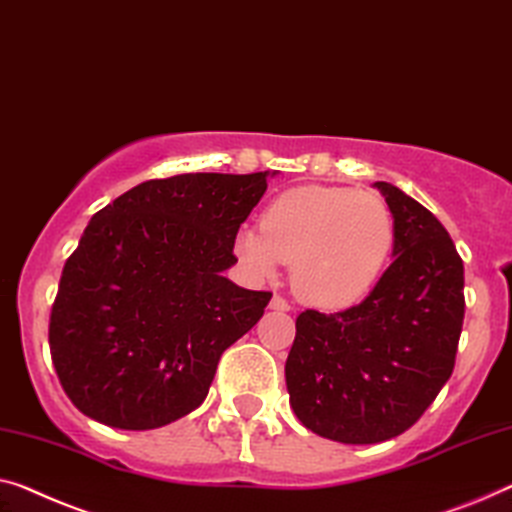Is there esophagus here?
<instances>
[{
	"label": "esophagus",
	"mask_w": 512,
	"mask_h": 512,
	"mask_svg": "<svg viewBox=\"0 0 512 512\" xmlns=\"http://www.w3.org/2000/svg\"><path fill=\"white\" fill-rule=\"evenodd\" d=\"M269 308H271V310H282V312H285V310H292V305H289V301L282 299L280 294H273Z\"/></svg>",
	"instance_id": "1"
}]
</instances>
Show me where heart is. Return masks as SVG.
<instances>
[{
  "instance_id": "1",
  "label": "heart",
  "mask_w": 512,
  "mask_h": 512,
  "mask_svg": "<svg viewBox=\"0 0 512 512\" xmlns=\"http://www.w3.org/2000/svg\"><path fill=\"white\" fill-rule=\"evenodd\" d=\"M395 225L388 204L370 190L299 186L278 195L262 230L243 227L236 250L250 269L273 278L289 262L294 292L324 310L363 301L391 257Z\"/></svg>"
}]
</instances>
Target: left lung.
<instances>
[{"label":"left lung","mask_w":512,"mask_h":512,"mask_svg":"<svg viewBox=\"0 0 512 512\" xmlns=\"http://www.w3.org/2000/svg\"><path fill=\"white\" fill-rule=\"evenodd\" d=\"M393 264L354 308L296 317L285 363L289 404L319 437L379 444L409 430L453 375L464 266L446 227L393 183Z\"/></svg>","instance_id":"1"}]
</instances>
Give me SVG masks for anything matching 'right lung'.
<instances>
[{"label": "right lung", "instance_id": "obj_1", "mask_svg": "<svg viewBox=\"0 0 512 512\" xmlns=\"http://www.w3.org/2000/svg\"><path fill=\"white\" fill-rule=\"evenodd\" d=\"M266 177L151 179L89 220L61 271L48 333L61 388L82 414L154 430L204 402L220 356L271 301L223 276Z\"/></svg>", "mask_w": 512, "mask_h": 512}]
</instances>
